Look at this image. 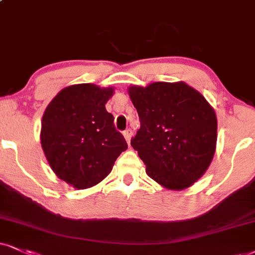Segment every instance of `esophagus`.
I'll use <instances>...</instances> for the list:
<instances>
[{"instance_id":"1","label":"esophagus","mask_w":255,"mask_h":255,"mask_svg":"<svg viewBox=\"0 0 255 255\" xmlns=\"http://www.w3.org/2000/svg\"><path fill=\"white\" fill-rule=\"evenodd\" d=\"M123 134H124V138H125V140L128 142V144H130L131 136H132V131H131L130 128H128V130H125L124 132H123Z\"/></svg>"}]
</instances>
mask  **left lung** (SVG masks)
<instances>
[{
    "instance_id": "obj_1",
    "label": "left lung",
    "mask_w": 255,
    "mask_h": 255,
    "mask_svg": "<svg viewBox=\"0 0 255 255\" xmlns=\"http://www.w3.org/2000/svg\"><path fill=\"white\" fill-rule=\"evenodd\" d=\"M140 128L131 145L153 181L172 190L190 187L215 153L216 115L204 97L183 81L130 86Z\"/></svg>"
}]
</instances>
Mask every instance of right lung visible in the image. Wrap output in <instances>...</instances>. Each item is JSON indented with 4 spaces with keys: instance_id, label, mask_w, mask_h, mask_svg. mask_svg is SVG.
Returning a JSON list of instances; mask_svg holds the SVG:
<instances>
[{
    "instance_id": "right-lung-1",
    "label": "right lung",
    "mask_w": 255,
    "mask_h": 255,
    "mask_svg": "<svg viewBox=\"0 0 255 255\" xmlns=\"http://www.w3.org/2000/svg\"><path fill=\"white\" fill-rule=\"evenodd\" d=\"M113 89L93 84L65 87L53 98L41 123V145L55 175L77 189L98 184L128 149L105 109Z\"/></svg>"
}]
</instances>
